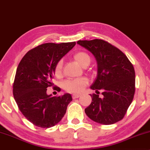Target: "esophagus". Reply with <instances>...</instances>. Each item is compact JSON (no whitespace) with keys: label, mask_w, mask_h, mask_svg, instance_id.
<instances>
[{"label":"esophagus","mask_w":150,"mask_h":150,"mask_svg":"<svg viewBox=\"0 0 150 150\" xmlns=\"http://www.w3.org/2000/svg\"><path fill=\"white\" fill-rule=\"evenodd\" d=\"M80 97V94H73V99H77V98H78Z\"/></svg>","instance_id":"obj_1"}]
</instances>
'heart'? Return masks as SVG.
<instances>
[{
	"instance_id": "obj_1",
	"label": "heart",
	"mask_w": 150,
	"mask_h": 150,
	"mask_svg": "<svg viewBox=\"0 0 150 150\" xmlns=\"http://www.w3.org/2000/svg\"><path fill=\"white\" fill-rule=\"evenodd\" d=\"M73 58L81 66L86 67L90 63V57L87 53L79 51L75 53ZM63 72V63L61 61L57 62L54 68V74L56 77H59L62 75ZM88 85V80L85 77L69 79L65 80L63 83V87L68 92L77 94L82 92L85 89L86 86Z\"/></svg>"
}]
</instances>
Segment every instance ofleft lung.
<instances>
[{
  "mask_svg": "<svg viewBox=\"0 0 150 150\" xmlns=\"http://www.w3.org/2000/svg\"><path fill=\"white\" fill-rule=\"evenodd\" d=\"M89 50L98 64L97 78L91 87L92 103L85 109L87 116L97 123L111 125L122 120L133 99L135 91L134 67L127 56L102 39L78 41ZM99 91L103 92L100 98Z\"/></svg>",
  "mask_w": 150,
  "mask_h": 150,
  "instance_id": "obj_1",
  "label": "left lung"
}]
</instances>
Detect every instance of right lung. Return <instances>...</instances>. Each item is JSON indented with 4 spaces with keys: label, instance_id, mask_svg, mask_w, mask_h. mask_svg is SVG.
<instances>
[{
    "label": "right lung",
    "instance_id": "obj_1",
    "mask_svg": "<svg viewBox=\"0 0 150 150\" xmlns=\"http://www.w3.org/2000/svg\"><path fill=\"white\" fill-rule=\"evenodd\" d=\"M76 43H46L30 50L19 63L13 85L15 100L24 116L32 123L42 128L54 126L64 116L67 106L72 101L70 94L51 97L47 87L54 90V68Z\"/></svg>",
    "mask_w": 150,
    "mask_h": 150
}]
</instances>
